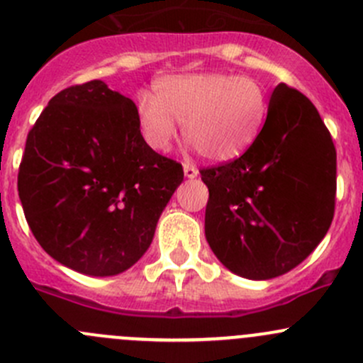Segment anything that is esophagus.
Listing matches in <instances>:
<instances>
[{"mask_svg":"<svg viewBox=\"0 0 363 363\" xmlns=\"http://www.w3.org/2000/svg\"><path fill=\"white\" fill-rule=\"evenodd\" d=\"M184 175L188 179L196 177V175H199V168H196L195 164H191V163H184Z\"/></svg>","mask_w":363,"mask_h":363,"instance_id":"1","label":"esophagus"}]
</instances>
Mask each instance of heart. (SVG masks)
Listing matches in <instances>:
<instances>
[{
    "instance_id": "b5f03b06",
    "label": "heart",
    "mask_w": 363,
    "mask_h": 363,
    "mask_svg": "<svg viewBox=\"0 0 363 363\" xmlns=\"http://www.w3.org/2000/svg\"><path fill=\"white\" fill-rule=\"evenodd\" d=\"M269 113V93L258 79L230 73H195L160 80L156 96L138 104V128L155 151H164L182 124L184 138L202 158H239L258 138Z\"/></svg>"
}]
</instances>
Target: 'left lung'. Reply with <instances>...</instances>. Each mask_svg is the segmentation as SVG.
Masks as SVG:
<instances>
[{"label": "left lung", "instance_id": "1", "mask_svg": "<svg viewBox=\"0 0 363 363\" xmlns=\"http://www.w3.org/2000/svg\"><path fill=\"white\" fill-rule=\"evenodd\" d=\"M208 188L205 237L219 262L247 279H272L307 258L335 211L330 131L307 96L274 89L265 124L239 158L200 168Z\"/></svg>", "mask_w": 363, "mask_h": 363}]
</instances>
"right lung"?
Returning a JSON list of instances; mask_svg holds the SVG:
<instances>
[{"label": "right lung", "mask_w": 363, "mask_h": 363, "mask_svg": "<svg viewBox=\"0 0 363 363\" xmlns=\"http://www.w3.org/2000/svg\"><path fill=\"white\" fill-rule=\"evenodd\" d=\"M182 164L145 144L130 98L101 80L49 101L28 133L17 175L40 246L87 276H116L142 258Z\"/></svg>", "instance_id": "add662e5"}]
</instances>
